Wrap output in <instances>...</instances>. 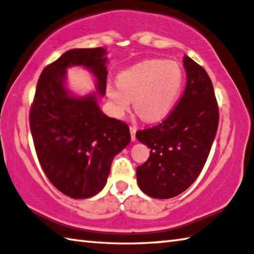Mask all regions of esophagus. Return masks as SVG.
<instances>
[{
  "label": "esophagus",
  "mask_w": 254,
  "mask_h": 254,
  "mask_svg": "<svg viewBox=\"0 0 254 254\" xmlns=\"http://www.w3.org/2000/svg\"><path fill=\"white\" fill-rule=\"evenodd\" d=\"M130 132H131V140L134 142V141L136 140L135 139V133H136V127L134 126H131L130 127Z\"/></svg>",
  "instance_id": "esophagus-1"
}]
</instances>
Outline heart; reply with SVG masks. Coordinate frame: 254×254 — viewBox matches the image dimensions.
I'll return each instance as SVG.
<instances>
[{
  "mask_svg": "<svg viewBox=\"0 0 254 254\" xmlns=\"http://www.w3.org/2000/svg\"><path fill=\"white\" fill-rule=\"evenodd\" d=\"M119 84H107L106 95L115 117L122 118L134 98L136 111L148 120L158 121L167 117L182 93L184 72L178 63L150 59L123 70Z\"/></svg>",
  "mask_w": 254,
  "mask_h": 254,
  "instance_id": "heart-1",
  "label": "heart"
}]
</instances>
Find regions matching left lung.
<instances>
[{
    "label": "left lung",
    "mask_w": 254,
    "mask_h": 254,
    "mask_svg": "<svg viewBox=\"0 0 254 254\" xmlns=\"http://www.w3.org/2000/svg\"><path fill=\"white\" fill-rule=\"evenodd\" d=\"M186 89L165 121L136 132L150 156L136 168L137 185L159 199L182 194L198 177L216 136L218 106L212 80L203 67L184 56Z\"/></svg>",
    "instance_id": "left-lung-1"
}]
</instances>
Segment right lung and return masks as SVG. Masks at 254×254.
<instances>
[{
    "label": "right lung",
    "instance_id": "right-lung-1",
    "mask_svg": "<svg viewBox=\"0 0 254 254\" xmlns=\"http://www.w3.org/2000/svg\"><path fill=\"white\" fill-rule=\"evenodd\" d=\"M106 49H71L47 66L30 110V128L39 162L50 183L75 199L98 194L114 157L130 143L128 127L100 109L109 59ZM79 65L96 79L97 92L79 97L66 88V69Z\"/></svg>",
    "mask_w": 254,
    "mask_h": 254
}]
</instances>
